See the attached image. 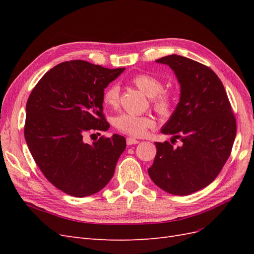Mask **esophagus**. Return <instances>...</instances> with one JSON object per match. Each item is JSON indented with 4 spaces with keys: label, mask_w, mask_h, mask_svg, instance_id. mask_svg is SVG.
<instances>
[{
    "label": "esophagus",
    "mask_w": 254,
    "mask_h": 254,
    "mask_svg": "<svg viewBox=\"0 0 254 254\" xmlns=\"http://www.w3.org/2000/svg\"><path fill=\"white\" fill-rule=\"evenodd\" d=\"M127 145H134V144H137L139 143V140H136V139H134V137H127Z\"/></svg>",
    "instance_id": "esophagus-1"
}]
</instances>
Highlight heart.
Wrapping results in <instances>:
<instances>
[{"mask_svg": "<svg viewBox=\"0 0 254 254\" xmlns=\"http://www.w3.org/2000/svg\"><path fill=\"white\" fill-rule=\"evenodd\" d=\"M130 82L150 97L151 105L161 118L171 117L176 105V93L171 89H163V83L157 76L148 73H139L130 78ZM103 103L108 108H117L120 103V88L112 83L103 92ZM114 126L119 131L131 135L142 136L149 128L155 126V120L149 115L122 113L114 120Z\"/></svg>", "mask_w": 254, "mask_h": 254, "instance_id": "heart-1", "label": "heart"}]
</instances>
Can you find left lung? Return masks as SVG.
<instances>
[{"instance_id":"obj_1","label":"left lung","mask_w":254,"mask_h":254,"mask_svg":"<svg viewBox=\"0 0 254 254\" xmlns=\"http://www.w3.org/2000/svg\"><path fill=\"white\" fill-rule=\"evenodd\" d=\"M170 65L181 86L180 102L165 126L172 143L156 142L148 175L173 195H190L209 186L226 164L236 135V121L224 84L209 66L178 55L157 60ZM177 139L182 145L174 148Z\"/></svg>"}]
</instances>
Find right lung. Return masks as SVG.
Listing matches in <instances>:
<instances>
[{
	"mask_svg": "<svg viewBox=\"0 0 254 254\" xmlns=\"http://www.w3.org/2000/svg\"><path fill=\"white\" fill-rule=\"evenodd\" d=\"M124 70L65 61L45 73L27 99L29 151L45 178L67 195L86 197L105 188L126 148L119 134L102 135L93 144L84 139L110 127L103 113V92Z\"/></svg>",
	"mask_w": 254,
	"mask_h": 254,
	"instance_id": "right-lung-1",
	"label": "right lung"
}]
</instances>
